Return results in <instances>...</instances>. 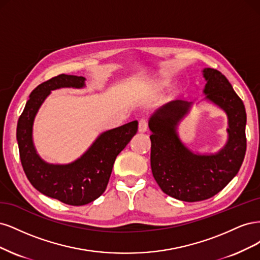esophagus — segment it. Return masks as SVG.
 I'll return each mask as SVG.
<instances>
[{"mask_svg":"<svg viewBox=\"0 0 260 260\" xmlns=\"http://www.w3.org/2000/svg\"><path fill=\"white\" fill-rule=\"evenodd\" d=\"M148 129V121L146 118H142L139 120V124H138V131L140 133H145Z\"/></svg>","mask_w":260,"mask_h":260,"instance_id":"esophagus-1","label":"esophagus"}]
</instances>
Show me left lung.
<instances>
[{
    "instance_id": "obj_1",
    "label": "left lung",
    "mask_w": 260,
    "mask_h": 260,
    "mask_svg": "<svg viewBox=\"0 0 260 260\" xmlns=\"http://www.w3.org/2000/svg\"><path fill=\"white\" fill-rule=\"evenodd\" d=\"M205 99L218 106L228 116V140L218 152H192L180 140L177 124L191 103L173 100L151 115V170L153 177L167 196L185 202L214 197L233 179L246 151V112L244 104L230 82L216 69L205 68Z\"/></svg>"
}]
</instances>
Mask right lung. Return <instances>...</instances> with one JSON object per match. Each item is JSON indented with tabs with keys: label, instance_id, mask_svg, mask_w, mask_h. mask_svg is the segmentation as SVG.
<instances>
[{
	"label": "right lung",
	"instance_id": "1",
	"mask_svg": "<svg viewBox=\"0 0 260 260\" xmlns=\"http://www.w3.org/2000/svg\"><path fill=\"white\" fill-rule=\"evenodd\" d=\"M85 78L59 74L32 90L17 124V141L22 169L41 193L68 205H85L102 196L109 182L116 156L138 129V122L104 132L87 151L69 164H49L42 160L33 145L32 127L40 107L51 90L82 88Z\"/></svg>",
	"mask_w": 260,
	"mask_h": 260
}]
</instances>
